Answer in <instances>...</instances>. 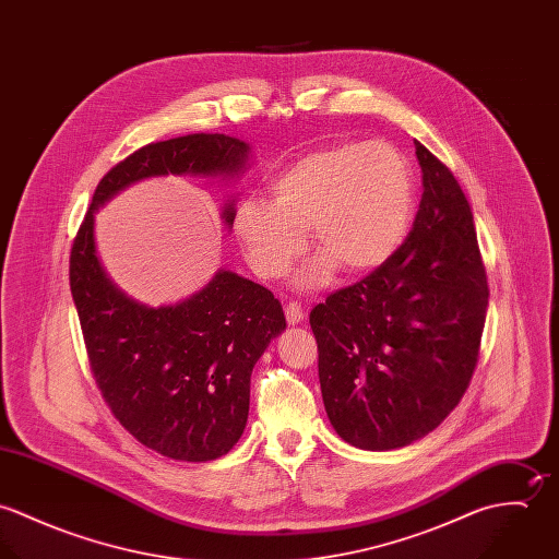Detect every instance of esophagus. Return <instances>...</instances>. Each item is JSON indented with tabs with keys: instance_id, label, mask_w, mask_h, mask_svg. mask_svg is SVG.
Wrapping results in <instances>:
<instances>
[{
	"instance_id": "1",
	"label": "esophagus",
	"mask_w": 559,
	"mask_h": 559,
	"mask_svg": "<svg viewBox=\"0 0 559 559\" xmlns=\"http://www.w3.org/2000/svg\"><path fill=\"white\" fill-rule=\"evenodd\" d=\"M284 314H286V320H288V324H299V322L304 320V317H306V312H304L301 304H297V301H290V304L286 306Z\"/></svg>"
}]
</instances>
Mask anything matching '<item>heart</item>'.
Returning <instances> with one entry per match:
<instances>
[{
  "mask_svg": "<svg viewBox=\"0 0 559 559\" xmlns=\"http://www.w3.org/2000/svg\"><path fill=\"white\" fill-rule=\"evenodd\" d=\"M273 202L249 198L233 228L249 266L277 280L306 251V230L319 258L304 286L383 266L404 240L413 213V176L406 159L385 142H346L319 148L273 182Z\"/></svg>",
  "mask_w": 559,
  "mask_h": 559,
  "instance_id": "heart-1",
  "label": "heart"
}]
</instances>
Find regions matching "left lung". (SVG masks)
Masks as SVG:
<instances>
[{
    "mask_svg": "<svg viewBox=\"0 0 559 559\" xmlns=\"http://www.w3.org/2000/svg\"><path fill=\"white\" fill-rule=\"evenodd\" d=\"M415 155L424 193L411 233L383 266L310 314L329 421L372 452L421 439L461 402L488 308L472 206L445 163L419 142Z\"/></svg>",
    "mask_w": 559,
    "mask_h": 559,
    "instance_id": "1",
    "label": "left lung"
}]
</instances>
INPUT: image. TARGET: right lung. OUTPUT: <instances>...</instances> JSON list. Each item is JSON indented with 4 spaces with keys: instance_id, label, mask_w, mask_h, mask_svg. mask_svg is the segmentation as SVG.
<instances>
[{
    "instance_id": "add662e5",
    "label": "right lung",
    "mask_w": 559,
    "mask_h": 559,
    "mask_svg": "<svg viewBox=\"0 0 559 559\" xmlns=\"http://www.w3.org/2000/svg\"><path fill=\"white\" fill-rule=\"evenodd\" d=\"M247 153L245 142L224 133L138 148L100 178L71 247V293L96 388L142 445L174 461H215L239 441L251 370L286 329L282 304L269 288L219 271L182 304L142 306L105 275L94 249V211L148 176L235 174ZM224 217L230 226L233 204Z\"/></svg>"
}]
</instances>
